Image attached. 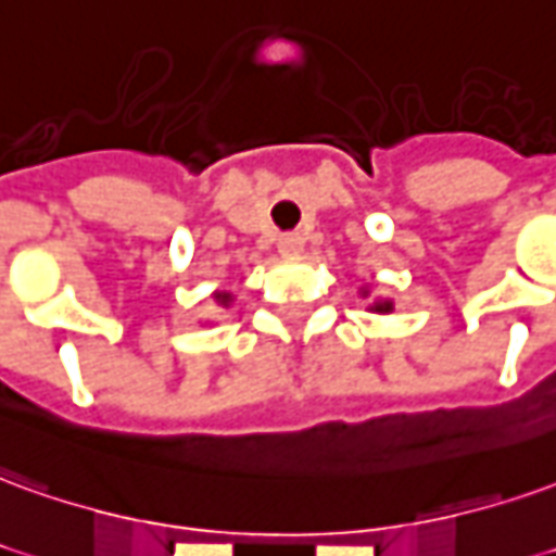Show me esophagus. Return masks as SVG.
<instances>
[{
  "label": "esophagus",
  "mask_w": 556,
  "mask_h": 556,
  "mask_svg": "<svg viewBox=\"0 0 556 556\" xmlns=\"http://www.w3.org/2000/svg\"><path fill=\"white\" fill-rule=\"evenodd\" d=\"M277 247L282 255H298V252L304 250V238L298 231H289V235H279Z\"/></svg>",
  "instance_id": "34e87169"
}]
</instances>
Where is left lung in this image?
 <instances>
[{
	"label": "left lung",
	"instance_id": "left-lung-1",
	"mask_svg": "<svg viewBox=\"0 0 556 556\" xmlns=\"http://www.w3.org/2000/svg\"><path fill=\"white\" fill-rule=\"evenodd\" d=\"M372 309H376V313H388V309H391V304H388V301H382V304H372Z\"/></svg>",
	"mask_w": 556,
	"mask_h": 556
}]
</instances>
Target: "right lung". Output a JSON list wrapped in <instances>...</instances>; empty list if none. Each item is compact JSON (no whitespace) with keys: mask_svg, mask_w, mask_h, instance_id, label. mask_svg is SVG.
<instances>
[{"mask_svg":"<svg viewBox=\"0 0 556 556\" xmlns=\"http://www.w3.org/2000/svg\"><path fill=\"white\" fill-rule=\"evenodd\" d=\"M216 301H219V304H228V301H231V298H228V294H216Z\"/></svg>","mask_w":556,"mask_h":556,"instance_id":"right-lung-1","label":"right lung"}]
</instances>
